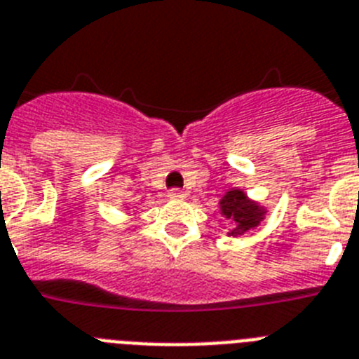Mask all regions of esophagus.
<instances>
[{
  "label": "esophagus",
  "mask_w": 359,
  "mask_h": 359,
  "mask_svg": "<svg viewBox=\"0 0 359 359\" xmlns=\"http://www.w3.org/2000/svg\"><path fill=\"white\" fill-rule=\"evenodd\" d=\"M184 195H186V193L180 191V189H170V193H168V197L173 198V201H179V198H184Z\"/></svg>",
  "instance_id": "obj_1"
}]
</instances>
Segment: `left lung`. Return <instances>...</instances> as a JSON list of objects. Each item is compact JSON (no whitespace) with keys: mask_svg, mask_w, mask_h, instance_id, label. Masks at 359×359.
<instances>
[{"mask_svg":"<svg viewBox=\"0 0 359 359\" xmlns=\"http://www.w3.org/2000/svg\"><path fill=\"white\" fill-rule=\"evenodd\" d=\"M218 204H220V215L226 220L233 222L231 231L227 233L229 236H240L249 229H255L257 226H260L267 213V210L260 202L251 201L244 189L240 188H231L229 191H226Z\"/></svg>","mask_w":359,"mask_h":359,"instance_id":"8db88e82","label":"left lung"}]
</instances>
